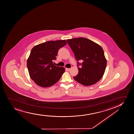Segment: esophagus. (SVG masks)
<instances>
[{"instance_id": "34e87169", "label": "esophagus", "mask_w": 134, "mask_h": 134, "mask_svg": "<svg viewBox=\"0 0 134 134\" xmlns=\"http://www.w3.org/2000/svg\"><path fill=\"white\" fill-rule=\"evenodd\" d=\"M66 69V70L68 71H69V70H70V69H69V68H66V69Z\"/></svg>"}]
</instances>
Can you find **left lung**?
Instances as JSON below:
<instances>
[{"mask_svg": "<svg viewBox=\"0 0 134 134\" xmlns=\"http://www.w3.org/2000/svg\"><path fill=\"white\" fill-rule=\"evenodd\" d=\"M67 42L77 62L78 74L74 79L85 86L94 84L102 78L107 66V59L100 45L84 37L68 39Z\"/></svg>", "mask_w": 134, "mask_h": 134, "instance_id": "1", "label": "left lung"}]
</instances>
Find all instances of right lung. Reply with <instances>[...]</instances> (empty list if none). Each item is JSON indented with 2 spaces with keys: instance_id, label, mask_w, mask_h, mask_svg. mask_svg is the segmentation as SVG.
Masks as SVG:
<instances>
[{
  "instance_id": "right-lung-1",
  "label": "right lung",
  "mask_w": 134,
  "mask_h": 134,
  "mask_svg": "<svg viewBox=\"0 0 134 134\" xmlns=\"http://www.w3.org/2000/svg\"><path fill=\"white\" fill-rule=\"evenodd\" d=\"M64 40L49 41L36 45L27 59V69L30 78L38 86L48 87L60 80L65 72L63 67L53 64L59 49L66 44Z\"/></svg>"
}]
</instances>
